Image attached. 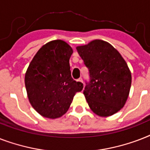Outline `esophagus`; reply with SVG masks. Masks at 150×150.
I'll list each match as a JSON object with an SVG mask.
<instances>
[{
  "instance_id": "esophagus-1",
  "label": "esophagus",
  "mask_w": 150,
  "mask_h": 150,
  "mask_svg": "<svg viewBox=\"0 0 150 150\" xmlns=\"http://www.w3.org/2000/svg\"><path fill=\"white\" fill-rule=\"evenodd\" d=\"M78 81H79V82H83V81H82V78H79V79H78Z\"/></svg>"
}]
</instances>
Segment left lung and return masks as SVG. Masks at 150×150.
I'll return each mask as SVG.
<instances>
[{
    "mask_svg": "<svg viewBox=\"0 0 150 150\" xmlns=\"http://www.w3.org/2000/svg\"><path fill=\"white\" fill-rule=\"evenodd\" d=\"M79 54L89 69L83 94L89 107L100 117L113 115L128 99L132 75L119 52L105 41L96 40L78 47Z\"/></svg>",
    "mask_w": 150,
    "mask_h": 150,
    "instance_id": "8db88e82",
    "label": "left lung"
}]
</instances>
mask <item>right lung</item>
I'll list each match as a JSON object with an SVG mask.
<instances>
[{"label": "right lung", "instance_id": "right-lung-1", "mask_svg": "<svg viewBox=\"0 0 150 150\" xmlns=\"http://www.w3.org/2000/svg\"><path fill=\"white\" fill-rule=\"evenodd\" d=\"M73 50L62 40L49 42L29 64L25 84L29 102L42 116L57 118L64 114L83 84L73 79L69 59Z\"/></svg>", "mask_w": 150, "mask_h": 150}]
</instances>
